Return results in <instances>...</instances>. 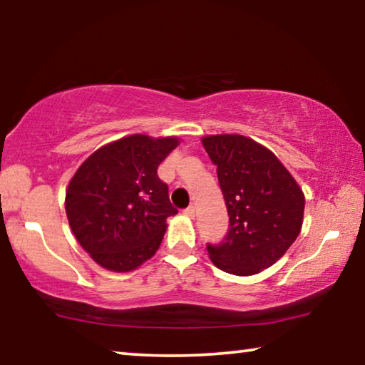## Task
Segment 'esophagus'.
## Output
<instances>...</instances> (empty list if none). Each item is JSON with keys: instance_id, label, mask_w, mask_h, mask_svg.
Listing matches in <instances>:
<instances>
[{"instance_id": "34e87169", "label": "esophagus", "mask_w": 365, "mask_h": 365, "mask_svg": "<svg viewBox=\"0 0 365 365\" xmlns=\"http://www.w3.org/2000/svg\"><path fill=\"white\" fill-rule=\"evenodd\" d=\"M184 214H186V216L187 217H194V216H196V207H194V206H189L187 209H186V211H184Z\"/></svg>"}]
</instances>
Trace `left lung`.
<instances>
[{"label":"left lung","mask_w":365,"mask_h":365,"mask_svg":"<svg viewBox=\"0 0 365 365\" xmlns=\"http://www.w3.org/2000/svg\"><path fill=\"white\" fill-rule=\"evenodd\" d=\"M217 166L229 214L222 242L207 244L214 266L234 276H252L281 259L302 227L304 197L292 174L266 146L241 134L204 136Z\"/></svg>","instance_id":"1"}]
</instances>
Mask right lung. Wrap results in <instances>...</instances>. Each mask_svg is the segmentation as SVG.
Here are the masks:
<instances>
[{
	"label": "right lung",
	"instance_id": "obj_1",
	"mask_svg": "<svg viewBox=\"0 0 365 365\" xmlns=\"http://www.w3.org/2000/svg\"><path fill=\"white\" fill-rule=\"evenodd\" d=\"M178 144L176 136L131 134L96 149L74 173L64 199L69 227L101 267L134 271L161 246L178 211L158 166Z\"/></svg>",
	"mask_w": 365,
	"mask_h": 365
}]
</instances>
